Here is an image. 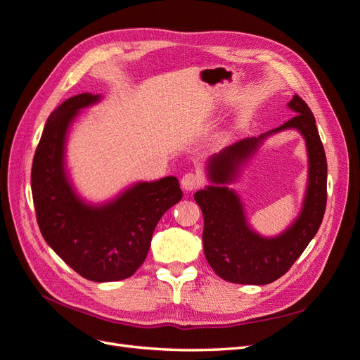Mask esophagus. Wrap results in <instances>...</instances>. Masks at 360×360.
<instances>
[{
    "mask_svg": "<svg viewBox=\"0 0 360 360\" xmlns=\"http://www.w3.org/2000/svg\"><path fill=\"white\" fill-rule=\"evenodd\" d=\"M202 184V177L198 172H188L181 177V188L186 192H192Z\"/></svg>",
    "mask_w": 360,
    "mask_h": 360,
    "instance_id": "1",
    "label": "esophagus"
}]
</instances>
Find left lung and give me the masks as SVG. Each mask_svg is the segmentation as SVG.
<instances>
[{
    "mask_svg": "<svg viewBox=\"0 0 360 360\" xmlns=\"http://www.w3.org/2000/svg\"><path fill=\"white\" fill-rule=\"evenodd\" d=\"M296 114L287 123L258 138H246L209 158L205 163L210 184L193 198L204 216V255L217 276L234 284L266 285L285 275L321 225L328 198V162L315 118L297 94L287 103ZM297 129L307 143L309 184L301 213L278 236L258 235L248 225L243 203L229 188L269 136Z\"/></svg>",
    "mask_w": 360,
    "mask_h": 360,
    "instance_id": "obj_1",
    "label": "left lung"
}]
</instances>
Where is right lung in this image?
Listing matches in <instances>:
<instances>
[{
    "label": "right lung",
    "instance_id": "right-lung-1",
    "mask_svg": "<svg viewBox=\"0 0 360 360\" xmlns=\"http://www.w3.org/2000/svg\"><path fill=\"white\" fill-rule=\"evenodd\" d=\"M82 93L48 117L31 169V192L45 242L76 274L94 282L122 281L144 263L160 217L183 197L176 177L136 181L117 197L89 202L66 165L70 126L81 110L101 102Z\"/></svg>",
    "mask_w": 360,
    "mask_h": 360
}]
</instances>
